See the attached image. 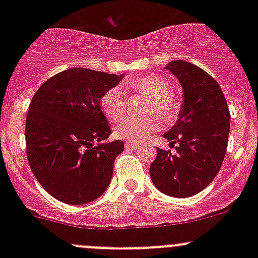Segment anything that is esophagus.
Instances as JSON below:
<instances>
[{
    "instance_id": "obj_1",
    "label": "esophagus",
    "mask_w": 258,
    "mask_h": 258,
    "mask_svg": "<svg viewBox=\"0 0 258 258\" xmlns=\"http://www.w3.org/2000/svg\"><path fill=\"white\" fill-rule=\"evenodd\" d=\"M140 144H136V142H126L124 144V147L127 148V150H136V148H140Z\"/></svg>"
}]
</instances>
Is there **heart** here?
I'll return each instance as SVG.
<instances>
[{
    "label": "heart",
    "instance_id": "b5f03b06",
    "mask_svg": "<svg viewBox=\"0 0 258 258\" xmlns=\"http://www.w3.org/2000/svg\"><path fill=\"white\" fill-rule=\"evenodd\" d=\"M126 87L136 92L147 93L152 97L148 105V113H158L166 122H172L177 118L181 111V103L178 98L171 93L170 85L165 79L150 75L142 79L128 81ZM101 106L106 116L118 121L126 114L128 108L126 92L118 86L110 88L103 93ZM158 127L160 118L156 114L147 117H127L116 127L114 135L118 139L127 141H144Z\"/></svg>",
    "mask_w": 258,
    "mask_h": 258
}]
</instances>
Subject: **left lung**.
Segmentation results:
<instances>
[{
  "label": "left lung",
  "instance_id": "8db88e82",
  "mask_svg": "<svg viewBox=\"0 0 258 258\" xmlns=\"http://www.w3.org/2000/svg\"><path fill=\"white\" fill-rule=\"evenodd\" d=\"M183 101L176 123L163 134L176 153L157 148L150 167L156 188L172 197H191L206 188L222 166L230 135V111L217 81L186 61L168 62Z\"/></svg>",
  "mask_w": 258,
  "mask_h": 258
}]
</instances>
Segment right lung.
I'll list each match as a JSON object with an SVG mask.
<instances>
[{"instance_id":"1","label":"right lung","mask_w":258,"mask_h":258,"mask_svg":"<svg viewBox=\"0 0 258 258\" xmlns=\"http://www.w3.org/2000/svg\"><path fill=\"white\" fill-rule=\"evenodd\" d=\"M123 76L70 69L33 96L26 118L27 160L36 179L58 201L85 205L107 189L124 145L121 140L102 142L111 130L101 98Z\"/></svg>"}]
</instances>
